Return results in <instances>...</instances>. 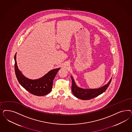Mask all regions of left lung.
Instances as JSON below:
<instances>
[{
	"label": "left lung",
	"instance_id": "obj_1",
	"mask_svg": "<svg viewBox=\"0 0 132 132\" xmlns=\"http://www.w3.org/2000/svg\"><path fill=\"white\" fill-rule=\"evenodd\" d=\"M72 80L71 89L73 95L78 98L82 100H88L95 98L105 91L110 84L112 78L108 82L102 87L96 89H85L78 86L73 78L71 76Z\"/></svg>",
	"mask_w": 132,
	"mask_h": 132
}]
</instances>
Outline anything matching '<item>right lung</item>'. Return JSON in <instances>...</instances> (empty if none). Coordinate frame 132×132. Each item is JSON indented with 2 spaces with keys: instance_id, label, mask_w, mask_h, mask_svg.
Returning a JSON list of instances; mask_svg holds the SVG:
<instances>
[{
  "instance_id": "right-lung-1",
  "label": "right lung",
  "mask_w": 132,
  "mask_h": 132,
  "mask_svg": "<svg viewBox=\"0 0 132 132\" xmlns=\"http://www.w3.org/2000/svg\"><path fill=\"white\" fill-rule=\"evenodd\" d=\"M16 57V53L14 56L15 73L18 81L22 86L30 93L37 96H43L50 93L53 85V81L60 68L52 69L41 78L31 80L24 76L18 69Z\"/></svg>"
}]
</instances>
